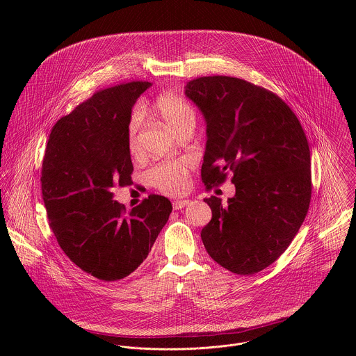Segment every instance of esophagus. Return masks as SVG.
<instances>
[{"label": "esophagus", "mask_w": 356, "mask_h": 356, "mask_svg": "<svg viewBox=\"0 0 356 356\" xmlns=\"http://www.w3.org/2000/svg\"><path fill=\"white\" fill-rule=\"evenodd\" d=\"M188 204H189V200H175L172 203V207H174V209H182Z\"/></svg>", "instance_id": "1"}]
</instances>
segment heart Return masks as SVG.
Listing matches in <instances>:
<instances>
[{"mask_svg":"<svg viewBox=\"0 0 356 356\" xmlns=\"http://www.w3.org/2000/svg\"><path fill=\"white\" fill-rule=\"evenodd\" d=\"M145 109H147L145 105L140 106V112H144ZM151 109L159 119L164 122V124L170 130H172L177 134L184 129L195 127L196 124V115L191 104L175 95H171V93L160 95L153 102ZM140 124H141V115L138 112H134L127 127L129 148L131 153H136L138 149L137 134H138ZM189 165L191 163L186 159L159 163L148 170L147 179L154 188L165 193L177 195L184 192L188 186L186 175L189 171Z\"/></svg>","mask_w":356,"mask_h":356,"instance_id":"b5f03b06","label":"heart"}]
</instances>
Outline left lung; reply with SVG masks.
<instances>
[{"mask_svg": "<svg viewBox=\"0 0 356 356\" xmlns=\"http://www.w3.org/2000/svg\"><path fill=\"white\" fill-rule=\"evenodd\" d=\"M185 96L205 122L204 185L233 172L236 195L204 199L212 219L202 230L208 254L240 275L259 273L289 247L311 199V157L292 109L274 93L232 76L186 82Z\"/></svg>", "mask_w": 356, "mask_h": 356, "instance_id": "1", "label": "left lung"}]
</instances>
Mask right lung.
Wrapping results in <instances>:
<instances>
[{
    "mask_svg": "<svg viewBox=\"0 0 356 356\" xmlns=\"http://www.w3.org/2000/svg\"><path fill=\"white\" fill-rule=\"evenodd\" d=\"M151 82L96 93L51 129L42 163V199L60 248L102 281L131 274L151 252L172 207L151 195L126 213L112 199L131 184L127 127L131 109Z\"/></svg>",
    "mask_w": 356,
    "mask_h": 356,
    "instance_id": "add662e5",
    "label": "right lung"
}]
</instances>
